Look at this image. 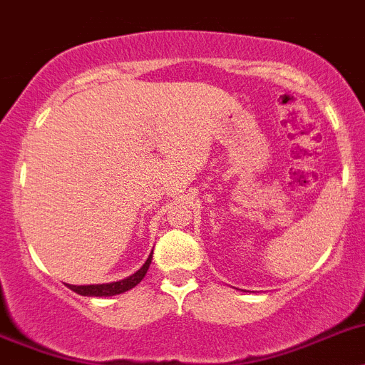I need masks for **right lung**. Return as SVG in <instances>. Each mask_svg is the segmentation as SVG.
<instances>
[{
  "label": "right lung",
  "mask_w": 365,
  "mask_h": 365,
  "mask_svg": "<svg viewBox=\"0 0 365 365\" xmlns=\"http://www.w3.org/2000/svg\"><path fill=\"white\" fill-rule=\"evenodd\" d=\"M150 260H153V252L149 255L145 264L138 269L134 274H130V277L123 278V280L120 282H110V284H93V285L67 284V287L72 289L74 293L81 294V297H114V294H121V293H125V291H129V289L136 287V285L143 280V277H145L147 271H149Z\"/></svg>",
  "instance_id": "right-lung-1"
}]
</instances>
